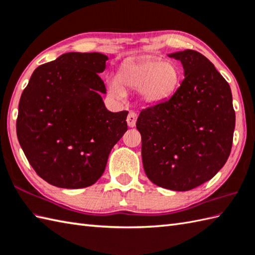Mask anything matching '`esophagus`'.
Returning <instances> with one entry per match:
<instances>
[{
    "label": "esophagus",
    "mask_w": 255,
    "mask_h": 255,
    "mask_svg": "<svg viewBox=\"0 0 255 255\" xmlns=\"http://www.w3.org/2000/svg\"><path fill=\"white\" fill-rule=\"evenodd\" d=\"M136 122H137V114L134 112H129L128 116H127V124L129 127H134L136 126Z\"/></svg>",
    "instance_id": "34e87169"
}]
</instances>
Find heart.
Instances as JSON below:
<instances>
[{"label": "heart", "mask_w": 255, "mask_h": 255, "mask_svg": "<svg viewBox=\"0 0 255 255\" xmlns=\"http://www.w3.org/2000/svg\"><path fill=\"white\" fill-rule=\"evenodd\" d=\"M180 80L181 71L173 61L143 58L125 63L117 79L108 82V93L114 97H123L125 89L138 90L144 103L156 104L174 94Z\"/></svg>", "instance_id": "heart-1"}]
</instances>
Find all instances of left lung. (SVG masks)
<instances>
[{
    "instance_id": "1",
    "label": "left lung",
    "mask_w": 255,
    "mask_h": 255,
    "mask_svg": "<svg viewBox=\"0 0 255 255\" xmlns=\"http://www.w3.org/2000/svg\"><path fill=\"white\" fill-rule=\"evenodd\" d=\"M185 78L169 100L137 119L145 174L155 185L189 191L213 178L229 158L236 114L228 82L202 53L184 50Z\"/></svg>"
}]
</instances>
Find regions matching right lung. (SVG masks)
I'll return each instance as SVG.
<instances>
[{
    "mask_svg": "<svg viewBox=\"0 0 255 255\" xmlns=\"http://www.w3.org/2000/svg\"><path fill=\"white\" fill-rule=\"evenodd\" d=\"M107 56L68 52L38 67L21 93L16 131L32 169L51 185H93L127 131V111L106 110L99 73Z\"/></svg>",
    "mask_w": 255,
    "mask_h": 255,
    "instance_id": "add662e5",
    "label": "right lung"
}]
</instances>
